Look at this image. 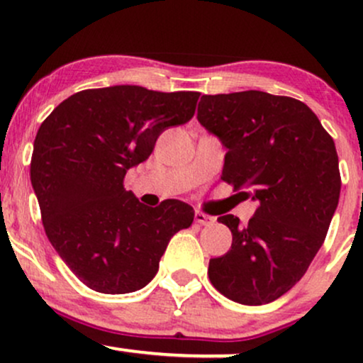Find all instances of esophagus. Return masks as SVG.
Masks as SVG:
<instances>
[{"label": "esophagus", "instance_id": "34e87169", "mask_svg": "<svg viewBox=\"0 0 363 363\" xmlns=\"http://www.w3.org/2000/svg\"><path fill=\"white\" fill-rule=\"evenodd\" d=\"M194 222L199 223V225H211V223L215 222V218H213V216L203 213V211H196V213H194Z\"/></svg>", "mask_w": 363, "mask_h": 363}]
</instances>
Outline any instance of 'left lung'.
Instances as JSON below:
<instances>
[{
    "label": "left lung",
    "mask_w": 363,
    "mask_h": 363,
    "mask_svg": "<svg viewBox=\"0 0 363 363\" xmlns=\"http://www.w3.org/2000/svg\"><path fill=\"white\" fill-rule=\"evenodd\" d=\"M198 121L227 148L223 181L257 201L245 227L218 218L232 247L210 259V281L244 306L277 301L307 272L338 206L335 141L306 104L259 90L203 95Z\"/></svg>",
    "instance_id": "8db88e82"
}]
</instances>
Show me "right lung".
Wrapping results in <instances>:
<instances>
[{
    "label": "right lung",
    "instance_id": "add662e5",
    "mask_svg": "<svg viewBox=\"0 0 363 363\" xmlns=\"http://www.w3.org/2000/svg\"><path fill=\"white\" fill-rule=\"evenodd\" d=\"M198 91L136 85L82 90L37 131L30 181L45 235L86 286L101 294L143 289L194 210L179 199L145 206L123 186L153 152L162 131L194 116Z\"/></svg>",
    "mask_w": 363,
    "mask_h": 363
}]
</instances>
